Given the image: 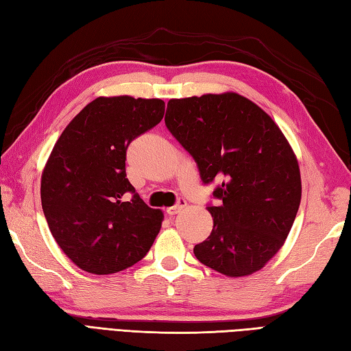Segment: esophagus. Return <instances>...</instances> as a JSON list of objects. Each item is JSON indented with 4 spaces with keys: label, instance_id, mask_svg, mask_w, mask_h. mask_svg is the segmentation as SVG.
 <instances>
[{
    "label": "esophagus",
    "instance_id": "esophagus-1",
    "mask_svg": "<svg viewBox=\"0 0 351 351\" xmlns=\"http://www.w3.org/2000/svg\"><path fill=\"white\" fill-rule=\"evenodd\" d=\"M185 205H187V200H185V199H178V202L173 206L167 208V214L169 215H175L178 213H181L184 210Z\"/></svg>",
    "mask_w": 351,
    "mask_h": 351
}]
</instances>
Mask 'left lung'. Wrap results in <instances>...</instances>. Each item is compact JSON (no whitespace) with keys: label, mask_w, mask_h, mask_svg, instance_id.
I'll return each instance as SVG.
<instances>
[{"label":"left lung","mask_w":351,"mask_h":351,"mask_svg":"<svg viewBox=\"0 0 351 351\" xmlns=\"http://www.w3.org/2000/svg\"><path fill=\"white\" fill-rule=\"evenodd\" d=\"M167 130L196 161L205 185L220 181L208 205L213 232L195 256L221 274L261 270L285 243L299 211V162L279 126L238 93L170 99Z\"/></svg>","instance_id":"obj_1"}]
</instances>
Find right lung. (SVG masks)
<instances>
[{"instance_id":"add662e5","label":"right lung","mask_w":351,"mask_h":351,"mask_svg":"<svg viewBox=\"0 0 351 351\" xmlns=\"http://www.w3.org/2000/svg\"><path fill=\"white\" fill-rule=\"evenodd\" d=\"M166 104L131 96L96 98L66 126L45 166L40 197L60 249L81 270L111 274L140 259L162 213L126 178V149L161 122Z\"/></svg>"}]
</instances>
